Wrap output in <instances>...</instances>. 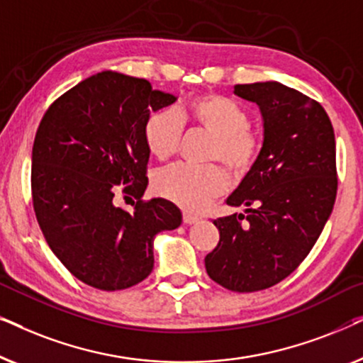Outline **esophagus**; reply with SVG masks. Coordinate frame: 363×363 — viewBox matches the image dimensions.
Listing matches in <instances>:
<instances>
[{
    "label": "esophagus",
    "instance_id": "obj_1",
    "mask_svg": "<svg viewBox=\"0 0 363 363\" xmlns=\"http://www.w3.org/2000/svg\"><path fill=\"white\" fill-rule=\"evenodd\" d=\"M198 221V216H193L190 213H183V223L185 225H191V223H196Z\"/></svg>",
    "mask_w": 363,
    "mask_h": 363
}]
</instances>
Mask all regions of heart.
I'll return each instance as SVG.
<instances>
[{"instance_id":"b5f03b06","label":"heart","mask_w":363,"mask_h":363,"mask_svg":"<svg viewBox=\"0 0 363 363\" xmlns=\"http://www.w3.org/2000/svg\"><path fill=\"white\" fill-rule=\"evenodd\" d=\"M185 122L211 133V160H221L233 175L241 177L255 165L261 152V138L250 125V116L236 101L220 94H200L186 108H162L152 112L143 125V138L153 157L165 160L180 145ZM153 188L186 211H201L220 198L228 178L220 165H173L158 172Z\"/></svg>"}]
</instances>
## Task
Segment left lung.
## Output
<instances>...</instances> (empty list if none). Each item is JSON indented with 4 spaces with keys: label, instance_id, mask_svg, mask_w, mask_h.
I'll return each instance as SVG.
<instances>
[{
    "label": "left lung",
    "instance_id": "obj_1",
    "mask_svg": "<svg viewBox=\"0 0 363 363\" xmlns=\"http://www.w3.org/2000/svg\"><path fill=\"white\" fill-rule=\"evenodd\" d=\"M264 118L259 157L230 206L245 215L213 221L218 246L205 257L208 276L235 292H255L294 272L319 240L337 196L335 135L324 107L279 82L238 84Z\"/></svg>",
    "mask_w": 363,
    "mask_h": 363
}]
</instances>
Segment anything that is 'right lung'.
Returning <instances> with one entry per match:
<instances>
[{
  "instance_id": "add662e5",
  "label": "right lung",
  "mask_w": 363,
  "mask_h": 363,
  "mask_svg": "<svg viewBox=\"0 0 363 363\" xmlns=\"http://www.w3.org/2000/svg\"><path fill=\"white\" fill-rule=\"evenodd\" d=\"M175 96L153 91L147 79L106 71L54 101L33 145L31 195L44 240L84 284L122 291L153 269V238L182 225L163 198L142 200L150 152L143 125ZM116 192L138 201L127 212Z\"/></svg>"
}]
</instances>
